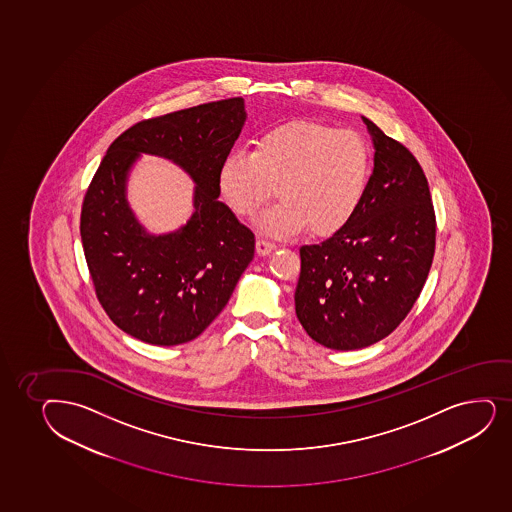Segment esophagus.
<instances>
[{"instance_id":"1","label":"esophagus","mask_w":512,"mask_h":512,"mask_svg":"<svg viewBox=\"0 0 512 512\" xmlns=\"http://www.w3.org/2000/svg\"><path fill=\"white\" fill-rule=\"evenodd\" d=\"M273 249H277L275 242L263 239V237H259L258 241H256V251H258L259 256H266V254H270Z\"/></svg>"}]
</instances>
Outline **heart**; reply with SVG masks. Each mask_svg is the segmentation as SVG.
<instances>
[{"mask_svg":"<svg viewBox=\"0 0 512 512\" xmlns=\"http://www.w3.org/2000/svg\"><path fill=\"white\" fill-rule=\"evenodd\" d=\"M371 174V147L359 133L294 121L263 133L254 150H230L217 181L225 203L241 218L254 217L277 184L280 200L259 217V229L285 237L309 225L324 237L345 229L359 213Z\"/></svg>","mask_w":512,"mask_h":512,"instance_id":"b5f03b06","label":"heart"}]
</instances>
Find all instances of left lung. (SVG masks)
I'll list each match as a JSON object with an SVG mask.
<instances>
[{
	"label": "left lung",
	"mask_w": 512,
	"mask_h": 512,
	"mask_svg": "<svg viewBox=\"0 0 512 512\" xmlns=\"http://www.w3.org/2000/svg\"><path fill=\"white\" fill-rule=\"evenodd\" d=\"M362 121L376 150L364 205L345 229L300 247L295 314L331 350H359L393 333L434 259L435 213L422 167L400 141Z\"/></svg>",
	"instance_id": "8db88e82"
}]
</instances>
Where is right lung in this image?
Listing matches in <instances>:
<instances>
[{
  "label": "right lung",
  "mask_w": 512,
  "mask_h": 512,
  "mask_svg": "<svg viewBox=\"0 0 512 512\" xmlns=\"http://www.w3.org/2000/svg\"><path fill=\"white\" fill-rule=\"evenodd\" d=\"M246 121L244 99L217 100L145 119L112 141L82 206L80 234L107 316L138 340L172 347L200 336L254 258V234L218 201V169ZM141 152L171 159L194 179V215L150 235L125 198Z\"/></svg>",
  "instance_id": "1"
}]
</instances>
